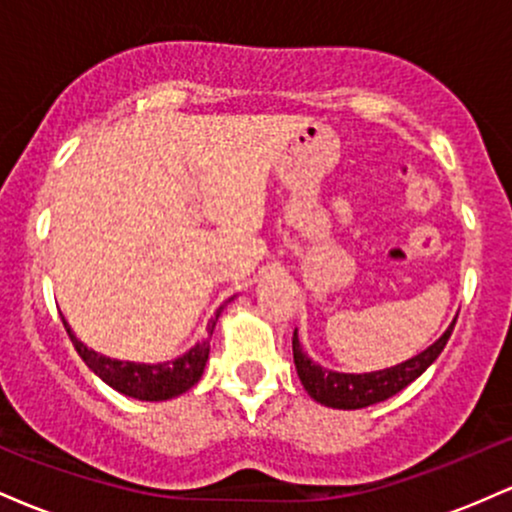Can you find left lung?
<instances>
[{
    "label": "left lung",
    "instance_id": "left-lung-1",
    "mask_svg": "<svg viewBox=\"0 0 512 512\" xmlns=\"http://www.w3.org/2000/svg\"><path fill=\"white\" fill-rule=\"evenodd\" d=\"M455 320L421 354L411 356L392 368L370 370V373H337V370L322 368L320 363H315L313 358L305 354L296 330L293 332V363H296V373L301 378V385L315 402L332 409H363L370 407V404L385 402V399L402 392L409 383H414L436 361L440 351L445 349L452 327H455Z\"/></svg>",
    "mask_w": 512,
    "mask_h": 512
}]
</instances>
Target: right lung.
Wrapping results in <instances>:
<instances>
[{
  "label": "right lung",
  "mask_w": 512,
  "mask_h": 512,
  "mask_svg": "<svg viewBox=\"0 0 512 512\" xmlns=\"http://www.w3.org/2000/svg\"><path fill=\"white\" fill-rule=\"evenodd\" d=\"M233 298H228L226 303H231ZM223 305L216 310V320H219ZM216 320H211V332H214ZM64 330H67L69 339H72L76 354L81 356V361L86 363L105 385L113 387L120 395L139 399V402H166L187 392L190 387H195L202 380L204 368L209 361V339H202L192 349H187L185 354L173 358L166 363H134V361H117V358H108L96 354L93 349H88L84 342L76 339L72 327L67 325V320L62 317Z\"/></svg>",
  "instance_id": "right-lung-1"
}]
</instances>
